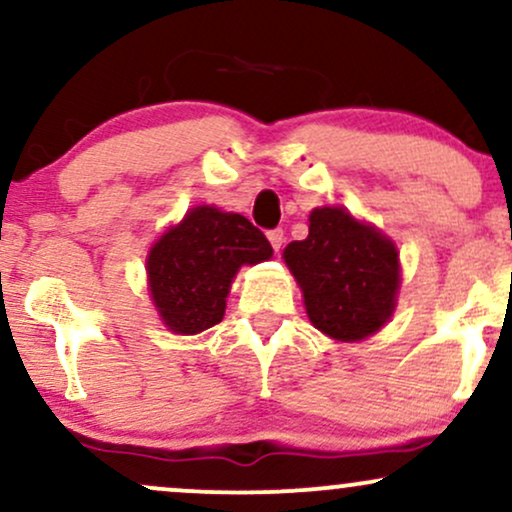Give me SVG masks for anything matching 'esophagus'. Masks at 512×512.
Segmentation results:
<instances>
[{
	"mask_svg": "<svg viewBox=\"0 0 512 512\" xmlns=\"http://www.w3.org/2000/svg\"><path fill=\"white\" fill-rule=\"evenodd\" d=\"M267 238H269V243H272V248L279 252L281 245H284V231H281V228H274V231L267 233Z\"/></svg>",
	"mask_w": 512,
	"mask_h": 512,
	"instance_id": "obj_1",
	"label": "esophagus"
}]
</instances>
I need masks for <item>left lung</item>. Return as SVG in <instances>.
<instances>
[{
    "mask_svg": "<svg viewBox=\"0 0 512 512\" xmlns=\"http://www.w3.org/2000/svg\"><path fill=\"white\" fill-rule=\"evenodd\" d=\"M284 262L310 322L337 342H361L395 313L402 284L395 243L342 207L310 211L308 238L286 245Z\"/></svg>",
    "mask_w": 512,
    "mask_h": 512,
    "instance_id": "left-lung-1",
    "label": "left lung"
}]
</instances>
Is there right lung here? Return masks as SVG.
Listing matches in <instances>:
<instances>
[{"label": "right lung", "instance_id": "add662e5", "mask_svg": "<svg viewBox=\"0 0 512 512\" xmlns=\"http://www.w3.org/2000/svg\"><path fill=\"white\" fill-rule=\"evenodd\" d=\"M269 257L272 245L245 216L202 204L149 250L151 301L170 332L199 334L223 320L238 269Z\"/></svg>", "mask_w": 512, "mask_h": 512}]
</instances>
